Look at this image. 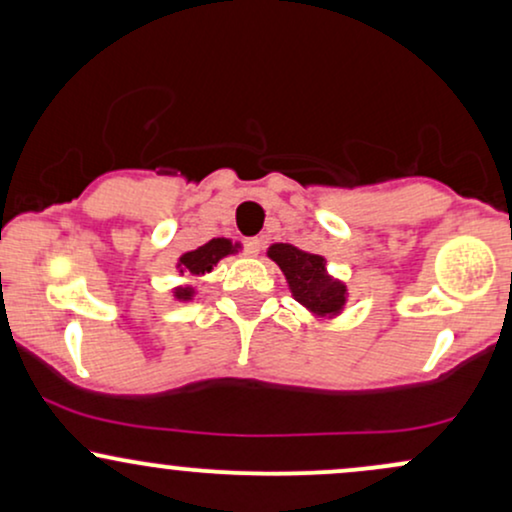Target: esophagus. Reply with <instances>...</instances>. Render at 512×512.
<instances>
[{
  "label": "esophagus",
  "mask_w": 512,
  "mask_h": 512,
  "mask_svg": "<svg viewBox=\"0 0 512 512\" xmlns=\"http://www.w3.org/2000/svg\"><path fill=\"white\" fill-rule=\"evenodd\" d=\"M243 250H245V255H250V257L260 255L262 240H260V238H248V240H245V243H243Z\"/></svg>",
  "instance_id": "1"
}]
</instances>
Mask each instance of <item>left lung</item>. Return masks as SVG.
Here are the masks:
<instances>
[{"label":"left lung","instance_id":"8db88e82","mask_svg":"<svg viewBox=\"0 0 512 512\" xmlns=\"http://www.w3.org/2000/svg\"><path fill=\"white\" fill-rule=\"evenodd\" d=\"M267 255L281 267L298 303L317 315H332L342 310L346 286L327 276L325 257L298 250L289 243L272 245Z\"/></svg>","mask_w":512,"mask_h":512}]
</instances>
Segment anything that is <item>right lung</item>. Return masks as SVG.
I'll use <instances>...</instances> for the list:
<instances>
[{
  "label": "right lung",
  "mask_w": 512,
  "mask_h": 512,
  "mask_svg": "<svg viewBox=\"0 0 512 512\" xmlns=\"http://www.w3.org/2000/svg\"><path fill=\"white\" fill-rule=\"evenodd\" d=\"M238 245H233L231 240L226 238H214L209 240V243H204L202 248L192 250V252H185V255L180 257V272H187L190 276H202L211 272V269L216 267V262L221 260V257L231 255V252H236ZM192 291L190 286H185V289H175V298H180V301H190L192 298Z\"/></svg>",
  "instance_id": "1"
}]
</instances>
